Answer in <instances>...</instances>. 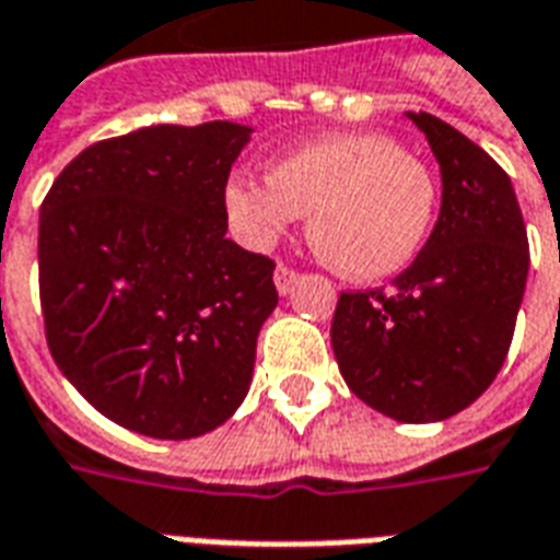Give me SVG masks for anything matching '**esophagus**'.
<instances>
[{
  "label": "esophagus",
  "mask_w": 560,
  "mask_h": 560,
  "mask_svg": "<svg viewBox=\"0 0 560 560\" xmlns=\"http://www.w3.org/2000/svg\"><path fill=\"white\" fill-rule=\"evenodd\" d=\"M296 279H300V272L288 267V264H279V267H276V276H272V281H276V291H279L281 296H288V293L293 291Z\"/></svg>",
  "instance_id": "esophagus-1"
}]
</instances>
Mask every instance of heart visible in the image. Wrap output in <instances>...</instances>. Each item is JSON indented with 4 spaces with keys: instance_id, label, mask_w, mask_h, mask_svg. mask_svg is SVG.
I'll return each mask as SVG.
<instances>
[{
    "instance_id": "obj_1",
    "label": "heart",
    "mask_w": 560,
    "mask_h": 560,
    "mask_svg": "<svg viewBox=\"0 0 560 560\" xmlns=\"http://www.w3.org/2000/svg\"><path fill=\"white\" fill-rule=\"evenodd\" d=\"M231 228L267 248L300 217L326 264L355 281L395 276L433 225L436 184L428 165L380 132H343L284 153L269 180L234 175L222 189Z\"/></svg>"
}]
</instances>
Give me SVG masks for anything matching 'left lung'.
Here are the masks:
<instances>
[{
	"instance_id": "left-lung-1",
	"label": "left lung",
	"mask_w": 560,
	"mask_h": 560,
	"mask_svg": "<svg viewBox=\"0 0 560 560\" xmlns=\"http://www.w3.org/2000/svg\"><path fill=\"white\" fill-rule=\"evenodd\" d=\"M442 175L428 243L388 291L341 293L332 350L359 400L404 424L475 404L504 364L528 279L511 177L436 115L407 112Z\"/></svg>"
}]
</instances>
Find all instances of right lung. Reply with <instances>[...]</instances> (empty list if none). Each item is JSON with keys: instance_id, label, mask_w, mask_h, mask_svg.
I'll return each mask as SVG.
<instances>
[{"instance_id": "1", "label": "right lung", "mask_w": 560, "mask_h": 560, "mask_svg": "<svg viewBox=\"0 0 560 560\" xmlns=\"http://www.w3.org/2000/svg\"><path fill=\"white\" fill-rule=\"evenodd\" d=\"M252 127L156 124L85 148L40 205L49 353L91 407L151 439L205 436L252 385L276 264L228 240Z\"/></svg>"}]
</instances>
